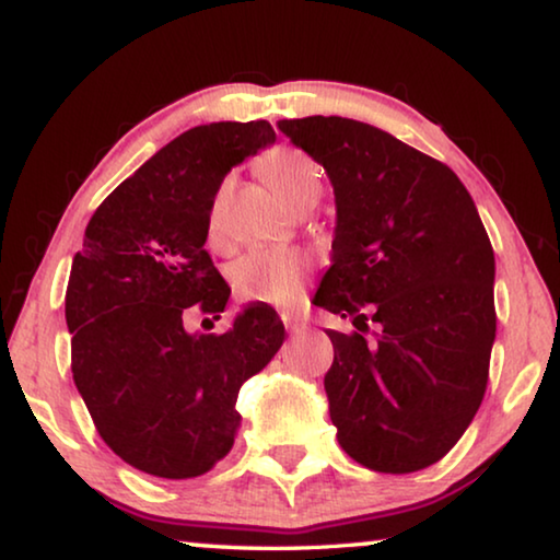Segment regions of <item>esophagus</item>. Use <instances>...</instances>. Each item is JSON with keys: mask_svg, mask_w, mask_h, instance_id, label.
Listing matches in <instances>:
<instances>
[{"mask_svg": "<svg viewBox=\"0 0 560 560\" xmlns=\"http://www.w3.org/2000/svg\"><path fill=\"white\" fill-rule=\"evenodd\" d=\"M281 319H283V327H287L289 334H302L306 329V324L302 319H296V316H291V314H283Z\"/></svg>", "mask_w": 560, "mask_h": 560, "instance_id": "1", "label": "esophagus"}]
</instances>
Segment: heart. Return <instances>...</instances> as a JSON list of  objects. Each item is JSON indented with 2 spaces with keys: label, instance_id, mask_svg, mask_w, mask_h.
Instances as JSON below:
<instances>
[{
  "label": "heart",
  "instance_id": "obj_1",
  "mask_svg": "<svg viewBox=\"0 0 560 560\" xmlns=\"http://www.w3.org/2000/svg\"><path fill=\"white\" fill-rule=\"evenodd\" d=\"M261 173L269 186L291 203L304 190L319 186V168L312 158L294 148H277L261 161ZM208 233L219 238L221 233V198L208 215ZM308 258L291 248L264 246L254 248L233 264L231 279L241 299L273 306H294L304 294Z\"/></svg>",
  "mask_w": 560,
  "mask_h": 560
}]
</instances>
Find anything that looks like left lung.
<instances>
[{
	"instance_id": "1",
	"label": "left lung",
	"mask_w": 560,
	"mask_h": 560,
	"mask_svg": "<svg viewBox=\"0 0 560 560\" xmlns=\"http://www.w3.org/2000/svg\"><path fill=\"white\" fill-rule=\"evenodd\" d=\"M324 165L337 200L331 266L314 304L329 329L324 377L345 453L377 472L445 457L482 402L495 341V256L478 208L445 163L337 115L279 120ZM377 320L375 341L361 331Z\"/></svg>"
}]
</instances>
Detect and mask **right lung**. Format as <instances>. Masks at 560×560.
Returning a JSON list of instances; mask_svg holds the SVG:
<instances>
[{
    "label": "right lung",
    "mask_w": 560,
    "mask_h": 560,
    "mask_svg": "<svg viewBox=\"0 0 560 560\" xmlns=\"http://www.w3.org/2000/svg\"><path fill=\"white\" fill-rule=\"evenodd\" d=\"M273 140L266 120L186 130L100 203L72 258V380L105 445L155 478H198L229 455L238 389L283 345L269 304L223 334L188 331L194 316L213 327L231 296L203 248L213 198Z\"/></svg>",
    "instance_id": "right-lung-1"
}]
</instances>
